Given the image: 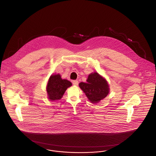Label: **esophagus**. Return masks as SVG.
<instances>
[{"mask_svg":"<svg viewBox=\"0 0 156 156\" xmlns=\"http://www.w3.org/2000/svg\"><path fill=\"white\" fill-rule=\"evenodd\" d=\"M73 85H74L75 86H77L78 85V83H79V82H78L77 80H74V81H73Z\"/></svg>","mask_w":156,"mask_h":156,"instance_id":"esophagus-1","label":"esophagus"}]
</instances>
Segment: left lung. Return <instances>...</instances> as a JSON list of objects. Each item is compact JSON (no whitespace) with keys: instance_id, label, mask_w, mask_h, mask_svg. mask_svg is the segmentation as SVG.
Wrapping results in <instances>:
<instances>
[{"instance_id":"8db88e82","label":"left lung","mask_w":156,"mask_h":156,"mask_svg":"<svg viewBox=\"0 0 156 156\" xmlns=\"http://www.w3.org/2000/svg\"><path fill=\"white\" fill-rule=\"evenodd\" d=\"M79 86L89 101L94 104L99 102L109 92L108 82L97 73L89 74L87 83L82 82Z\"/></svg>"}]
</instances>
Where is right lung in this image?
Listing matches in <instances>:
<instances>
[{"label":"right lung","mask_w":156,"mask_h":156,"mask_svg":"<svg viewBox=\"0 0 156 156\" xmlns=\"http://www.w3.org/2000/svg\"><path fill=\"white\" fill-rule=\"evenodd\" d=\"M71 85V82L62 80L59 74L51 75L46 88L48 99L51 101L61 99L67 88Z\"/></svg>","instance_id":"obj_1"}]
</instances>
